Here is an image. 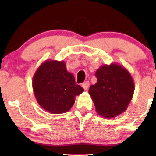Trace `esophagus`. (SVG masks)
I'll return each instance as SVG.
<instances>
[{"instance_id":"34e87169","label":"esophagus","mask_w":156,"mask_h":156,"mask_svg":"<svg viewBox=\"0 0 156 156\" xmlns=\"http://www.w3.org/2000/svg\"><path fill=\"white\" fill-rule=\"evenodd\" d=\"M90 84H89V82H85L84 83H83L82 84V87L84 88V90H87V89H89V87Z\"/></svg>"}]
</instances>
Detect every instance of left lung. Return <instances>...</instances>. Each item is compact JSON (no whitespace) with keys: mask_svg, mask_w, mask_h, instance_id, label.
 I'll return each instance as SVG.
<instances>
[{"mask_svg":"<svg viewBox=\"0 0 156 156\" xmlns=\"http://www.w3.org/2000/svg\"><path fill=\"white\" fill-rule=\"evenodd\" d=\"M97 82L91 85V96L97 112L114 118L124 112L133 96L134 82L130 72L119 64L103 65L96 72Z\"/></svg>","mask_w":156,"mask_h":156,"instance_id":"8db88e82","label":"left lung"}]
</instances>
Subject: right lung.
Here are the masks:
<instances>
[{"label":"right lung","mask_w":156,"mask_h":156,"mask_svg":"<svg viewBox=\"0 0 156 156\" xmlns=\"http://www.w3.org/2000/svg\"><path fill=\"white\" fill-rule=\"evenodd\" d=\"M33 89L37 103L51 114L71 109L75 97L84 89L75 84L73 74L66 69L64 61L48 60L42 63L33 77Z\"/></svg>","instance_id":"add662e5"}]
</instances>
